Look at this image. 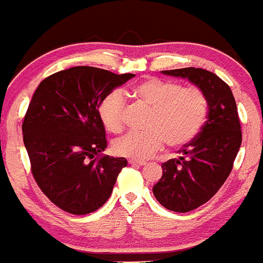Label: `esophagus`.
Returning a JSON list of instances; mask_svg holds the SVG:
<instances>
[{
	"instance_id": "1",
	"label": "esophagus",
	"mask_w": 263,
	"mask_h": 263,
	"mask_svg": "<svg viewBox=\"0 0 263 263\" xmlns=\"http://www.w3.org/2000/svg\"><path fill=\"white\" fill-rule=\"evenodd\" d=\"M129 164H132V166H137V167H142V166H145V162L144 161H135V159H130L129 161Z\"/></svg>"
}]
</instances>
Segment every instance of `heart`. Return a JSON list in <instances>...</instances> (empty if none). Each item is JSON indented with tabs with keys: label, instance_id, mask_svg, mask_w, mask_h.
Segmentation results:
<instances>
[{
	"label": "heart",
	"instance_id": "heart-1",
	"mask_svg": "<svg viewBox=\"0 0 263 263\" xmlns=\"http://www.w3.org/2000/svg\"><path fill=\"white\" fill-rule=\"evenodd\" d=\"M128 95L138 105L149 109L142 133H128L114 142L118 156L143 161L153 156L166 143L170 148H181L196 138L208 116V100L200 88L161 78H147L133 85ZM125 99L120 91L104 97L99 106V118L110 133L124 128Z\"/></svg>",
	"mask_w": 263,
	"mask_h": 263
}]
</instances>
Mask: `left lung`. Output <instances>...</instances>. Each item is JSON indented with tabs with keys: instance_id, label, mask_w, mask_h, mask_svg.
<instances>
[{
	"instance_id": "1",
	"label": "left lung",
	"mask_w": 263,
	"mask_h": 263,
	"mask_svg": "<svg viewBox=\"0 0 263 263\" xmlns=\"http://www.w3.org/2000/svg\"><path fill=\"white\" fill-rule=\"evenodd\" d=\"M189 80L208 100V119L180 156L162 163V177L153 186L159 204L176 213H187L209 201L232 171L242 143L237 105L231 87L215 73L202 68L162 71Z\"/></svg>"
}]
</instances>
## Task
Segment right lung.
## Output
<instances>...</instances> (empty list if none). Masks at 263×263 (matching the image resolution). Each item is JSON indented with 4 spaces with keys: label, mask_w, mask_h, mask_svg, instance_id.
I'll use <instances>...</instances> for the list:
<instances>
[{
    "label": "right lung",
    "mask_w": 263,
    "mask_h": 263,
    "mask_svg": "<svg viewBox=\"0 0 263 263\" xmlns=\"http://www.w3.org/2000/svg\"><path fill=\"white\" fill-rule=\"evenodd\" d=\"M134 77L78 66L40 82L23 123L24 144L40 190L67 213L85 215L111 195L123 157L96 158L107 147L99 118L104 97Z\"/></svg>",
    "instance_id": "1"
}]
</instances>
